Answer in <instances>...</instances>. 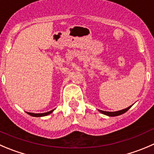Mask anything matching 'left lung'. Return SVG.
Listing matches in <instances>:
<instances>
[{
  "label": "left lung",
  "mask_w": 154,
  "mask_h": 154,
  "mask_svg": "<svg viewBox=\"0 0 154 154\" xmlns=\"http://www.w3.org/2000/svg\"><path fill=\"white\" fill-rule=\"evenodd\" d=\"M129 106V107L127 108V109H122V110H120V111H117V112H106V111L100 110V109H98V111L100 112V113L103 114V115H107V116L115 117V116H118V115H122V114L125 113L126 112H127V111L130 109L131 106Z\"/></svg>",
  "instance_id": "8db88e82"
}]
</instances>
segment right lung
I'll use <instances>...</instances> for the list:
<instances>
[{"mask_svg":"<svg viewBox=\"0 0 154 154\" xmlns=\"http://www.w3.org/2000/svg\"><path fill=\"white\" fill-rule=\"evenodd\" d=\"M54 109H53V110L50 111V112H45V113H38V114H35V113H30V112H27V114H28L29 115H30V116H33V117H44V116H47V115H50V114L52 113L53 112H54Z\"/></svg>","mask_w":154,"mask_h":154,"instance_id":"obj_1","label":"right lung"}]
</instances>
